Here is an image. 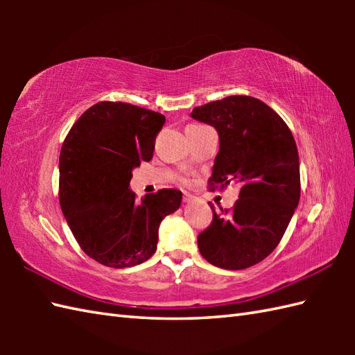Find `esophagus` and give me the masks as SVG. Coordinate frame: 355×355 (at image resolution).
Segmentation results:
<instances>
[{"label":"esophagus","mask_w":355,"mask_h":355,"mask_svg":"<svg viewBox=\"0 0 355 355\" xmlns=\"http://www.w3.org/2000/svg\"><path fill=\"white\" fill-rule=\"evenodd\" d=\"M183 201H184V202H191V201H193V195H191V193H184Z\"/></svg>","instance_id":"1"}]
</instances>
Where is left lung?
Masks as SVG:
<instances>
[{
    "label": "left lung",
    "instance_id": "obj_1",
    "mask_svg": "<svg viewBox=\"0 0 355 355\" xmlns=\"http://www.w3.org/2000/svg\"><path fill=\"white\" fill-rule=\"evenodd\" d=\"M191 117L214 126L220 137L209 182L243 184L230 212L210 206L214 221L198 235L200 253L220 268H248L275 250L299 205L296 141L281 116L250 96L210 102Z\"/></svg>",
    "mask_w": 355,
    "mask_h": 355
}]
</instances>
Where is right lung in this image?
I'll return each mask as SVG.
<instances>
[{
	"mask_svg": "<svg viewBox=\"0 0 355 355\" xmlns=\"http://www.w3.org/2000/svg\"><path fill=\"white\" fill-rule=\"evenodd\" d=\"M166 119L123 102L88 108L59 155V202L89 258L111 268L134 267L157 250L158 227L182 205V192L162 189L140 201L130 189L132 171L149 162Z\"/></svg>",
	"mask_w": 355,
	"mask_h": 355,
	"instance_id": "right-lung-1",
	"label": "right lung"
}]
</instances>
